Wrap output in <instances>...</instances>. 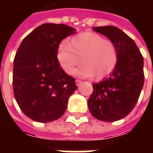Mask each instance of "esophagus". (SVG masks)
I'll list each match as a JSON object with an SVG mask.
<instances>
[{
    "label": "esophagus",
    "mask_w": 153,
    "mask_h": 153,
    "mask_svg": "<svg viewBox=\"0 0 153 153\" xmlns=\"http://www.w3.org/2000/svg\"><path fill=\"white\" fill-rule=\"evenodd\" d=\"M75 82H76L77 86H80V85H81L82 82L81 80H79V79H76V80H75Z\"/></svg>",
    "instance_id": "1"
}]
</instances>
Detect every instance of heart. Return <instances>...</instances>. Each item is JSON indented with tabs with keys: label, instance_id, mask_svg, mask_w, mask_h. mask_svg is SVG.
Segmentation results:
<instances>
[{
	"label": "heart",
	"instance_id": "obj_1",
	"mask_svg": "<svg viewBox=\"0 0 153 153\" xmlns=\"http://www.w3.org/2000/svg\"><path fill=\"white\" fill-rule=\"evenodd\" d=\"M83 64L74 72L77 75L102 79L114 71L118 62L116 45L94 32H82L72 37L68 45L62 44L57 51V59L67 74H72L75 67Z\"/></svg>",
	"mask_w": 153,
	"mask_h": 153
}]
</instances>
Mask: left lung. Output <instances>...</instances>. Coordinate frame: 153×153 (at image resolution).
I'll return each instance as SVG.
<instances>
[{"mask_svg":"<svg viewBox=\"0 0 153 153\" xmlns=\"http://www.w3.org/2000/svg\"><path fill=\"white\" fill-rule=\"evenodd\" d=\"M114 43L118 51L116 68L108 78L93 84L89 110L99 121L113 122L124 118L137 104L144 86V59L128 35L114 26L94 27Z\"/></svg>","mask_w":153,"mask_h":153,"instance_id":"obj_1","label":"left lung"}]
</instances>
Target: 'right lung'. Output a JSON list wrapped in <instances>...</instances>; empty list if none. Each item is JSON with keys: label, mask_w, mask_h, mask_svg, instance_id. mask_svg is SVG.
Segmentation results:
<instances>
[{"label": "right lung", "mask_w": 153, "mask_h": 153, "mask_svg": "<svg viewBox=\"0 0 153 153\" xmlns=\"http://www.w3.org/2000/svg\"><path fill=\"white\" fill-rule=\"evenodd\" d=\"M76 32L66 25L47 23L21 42L13 61L14 96L22 112L37 122L47 123L63 115L75 79L60 67L57 51L62 39Z\"/></svg>", "instance_id": "1"}]
</instances>
